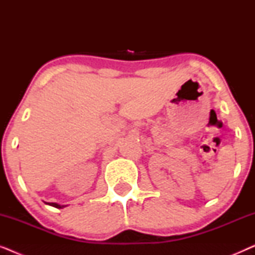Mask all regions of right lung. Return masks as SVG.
Listing matches in <instances>:
<instances>
[{
    "mask_svg": "<svg viewBox=\"0 0 255 255\" xmlns=\"http://www.w3.org/2000/svg\"><path fill=\"white\" fill-rule=\"evenodd\" d=\"M46 204H48V205H52V207L58 208V209H62V208H65V207H66V205H60V204H58V203H46Z\"/></svg>",
    "mask_w": 255,
    "mask_h": 255,
    "instance_id": "right-lung-1",
    "label": "right lung"
}]
</instances>
